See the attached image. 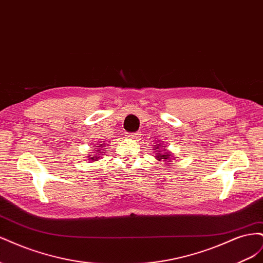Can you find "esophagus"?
Masks as SVG:
<instances>
[{
  "instance_id": "esophagus-1",
  "label": "esophagus",
  "mask_w": 263,
  "mask_h": 263,
  "mask_svg": "<svg viewBox=\"0 0 263 263\" xmlns=\"http://www.w3.org/2000/svg\"><path fill=\"white\" fill-rule=\"evenodd\" d=\"M140 133L139 132H136V133H127L126 136L128 138H132V139H137L140 137Z\"/></svg>"
}]
</instances>
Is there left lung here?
Here are the masks:
<instances>
[{
	"instance_id": "1",
	"label": "left lung",
	"mask_w": 263,
	"mask_h": 263,
	"mask_svg": "<svg viewBox=\"0 0 263 263\" xmlns=\"http://www.w3.org/2000/svg\"><path fill=\"white\" fill-rule=\"evenodd\" d=\"M157 148H158V146H157ZM169 157H170V155H168V154H164V155H159L158 154V156H157V158H158V160L160 161V160H166V159H169ZM169 162V161H168Z\"/></svg>"
}]
</instances>
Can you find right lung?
<instances>
[{
	"mask_svg": "<svg viewBox=\"0 0 263 263\" xmlns=\"http://www.w3.org/2000/svg\"><path fill=\"white\" fill-rule=\"evenodd\" d=\"M100 146H101V145H100ZM102 147H103V146H102ZM103 154H104V153H103ZM91 160H94V157L91 158ZM95 160H97V159H95Z\"/></svg>",
	"mask_w": 263,
	"mask_h": 263,
	"instance_id": "add662e5",
	"label": "right lung"
}]
</instances>
